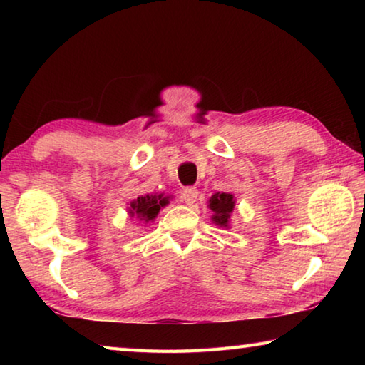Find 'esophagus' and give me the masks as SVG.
Masks as SVG:
<instances>
[{
    "label": "esophagus",
    "mask_w": 365,
    "mask_h": 365,
    "mask_svg": "<svg viewBox=\"0 0 365 365\" xmlns=\"http://www.w3.org/2000/svg\"><path fill=\"white\" fill-rule=\"evenodd\" d=\"M182 200L187 202V205H193L197 200V190L195 187H187L182 191Z\"/></svg>",
    "instance_id": "esophagus-1"
}]
</instances>
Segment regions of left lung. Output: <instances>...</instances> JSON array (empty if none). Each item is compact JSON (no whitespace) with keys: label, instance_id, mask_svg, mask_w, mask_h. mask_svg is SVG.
<instances>
[{"label":"left lung","instance_id":"1","mask_svg":"<svg viewBox=\"0 0 365 365\" xmlns=\"http://www.w3.org/2000/svg\"><path fill=\"white\" fill-rule=\"evenodd\" d=\"M207 207L212 211V222L219 227L228 228L230 225V215L235 207V197L232 193H215L209 200Z\"/></svg>","mask_w":365,"mask_h":365}]
</instances>
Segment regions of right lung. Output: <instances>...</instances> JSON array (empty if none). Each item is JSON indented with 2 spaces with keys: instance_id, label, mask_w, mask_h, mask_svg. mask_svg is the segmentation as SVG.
Here are the masks:
<instances>
[{
  "instance_id": "1",
  "label": "right lung",
  "mask_w": 365,
  "mask_h": 365,
  "mask_svg": "<svg viewBox=\"0 0 365 365\" xmlns=\"http://www.w3.org/2000/svg\"><path fill=\"white\" fill-rule=\"evenodd\" d=\"M169 205V196L160 195H145V196H138L137 200H133L130 202V207H128V214L132 217H137L143 222H151L156 219V215L159 214L160 207Z\"/></svg>"
}]
</instances>
